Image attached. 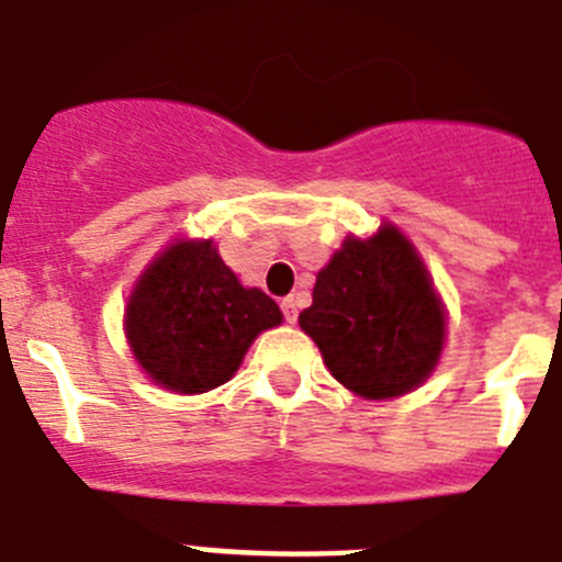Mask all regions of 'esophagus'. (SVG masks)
Listing matches in <instances>:
<instances>
[{"instance_id":"34e87169","label":"esophagus","mask_w":562,"mask_h":562,"mask_svg":"<svg viewBox=\"0 0 562 562\" xmlns=\"http://www.w3.org/2000/svg\"><path fill=\"white\" fill-rule=\"evenodd\" d=\"M281 310H284V317H286V324H295L297 321V301L295 297H284V301H281Z\"/></svg>"}]
</instances>
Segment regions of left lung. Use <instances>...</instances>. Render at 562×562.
<instances>
[{
	"mask_svg": "<svg viewBox=\"0 0 562 562\" xmlns=\"http://www.w3.org/2000/svg\"><path fill=\"white\" fill-rule=\"evenodd\" d=\"M297 324L337 382L366 400L419 389L445 349L448 317L425 261L394 225L349 236L317 272Z\"/></svg>",
	"mask_w": 562,
	"mask_h": 562,
	"instance_id": "1",
	"label": "left lung"
}]
</instances>
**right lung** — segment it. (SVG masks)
<instances>
[{
  "mask_svg": "<svg viewBox=\"0 0 562 562\" xmlns=\"http://www.w3.org/2000/svg\"><path fill=\"white\" fill-rule=\"evenodd\" d=\"M281 310L256 286H241L211 238H182L154 258L128 295L126 340L157 385L205 394L231 380Z\"/></svg>",
  "mask_w": 562,
  "mask_h": 562,
  "instance_id": "add662e5",
  "label": "right lung"
}]
</instances>
